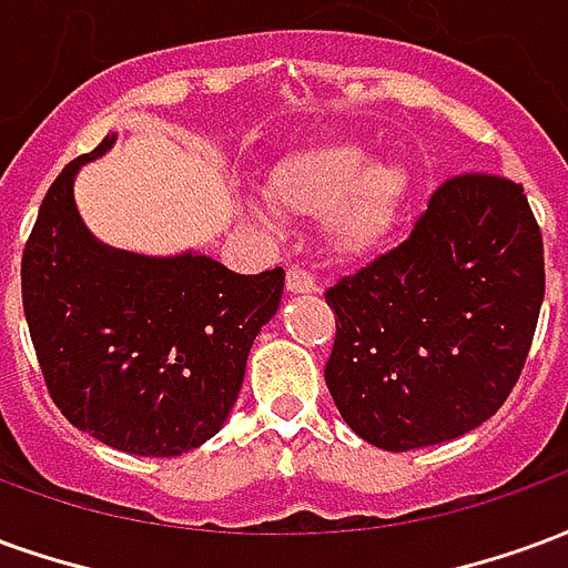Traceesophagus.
<instances>
[{"mask_svg":"<svg viewBox=\"0 0 568 568\" xmlns=\"http://www.w3.org/2000/svg\"><path fill=\"white\" fill-rule=\"evenodd\" d=\"M285 288L292 295H316L320 283L313 280V273L301 271V267H288V273H285Z\"/></svg>","mask_w":568,"mask_h":568,"instance_id":"obj_1","label":"esophagus"}]
</instances>
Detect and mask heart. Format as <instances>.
Here are the masks:
<instances>
[{"label":"heart","mask_w":568,"mask_h":568,"mask_svg":"<svg viewBox=\"0 0 568 568\" xmlns=\"http://www.w3.org/2000/svg\"><path fill=\"white\" fill-rule=\"evenodd\" d=\"M273 206L301 222H328V240L341 255H365L383 246L405 215L410 173L395 161H374L358 142H322L295 151L273 166ZM258 224L271 212L252 210Z\"/></svg>","instance_id":"b5f03b06"}]
</instances>
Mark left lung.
I'll return each mask as SVG.
<instances>
[{
  "mask_svg": "<svg viewBox=\"0 0 568 568\" xmlns=\"http://www.w3.org/2000/svg\"><path fill=\"white\" fill-rule=\"evenodd\" d=\"M337 337L325 383L358 438L405 453L489 419L524 371L545 248L524 185L456 175L402 246L325 292Z\"/></svg>",
  "mask_w": 568,
  "mask_h": 568,
  "instance_id": "1",
  "label": "left lung"
}]
</instances>
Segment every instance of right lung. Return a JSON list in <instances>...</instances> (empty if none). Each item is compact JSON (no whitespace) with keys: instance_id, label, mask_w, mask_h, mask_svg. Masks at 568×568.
<instances>
[{"instance_id":"right-lung-1","label":"right lung","mask_w":568,"mask_h":568,"mask_svg":"<svg viewBox=\"0 0 568 568\" xmlns=\"http://www.w3.org/2000/svg\"><path fill=\"white\" fill-rule=\"evenodd\" d=\"M115 142L109 133L48 187L20 264L23 313L72 426L133 456H182L231 417L285 273L243 276L191 248L140 255L97 240L75 175Z\"/></svg>"}]
</instances>
